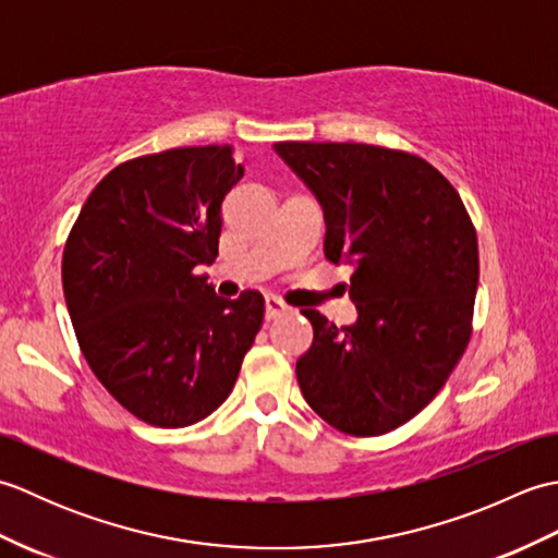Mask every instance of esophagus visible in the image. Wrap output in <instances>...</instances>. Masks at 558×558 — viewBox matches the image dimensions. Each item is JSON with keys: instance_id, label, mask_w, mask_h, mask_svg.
Instances as JSON below:
<instances>
[{"instance_id": "34e87169", "label": "esophagus", "mask_w": 558, "mask_h": 558, "mask_svg": "<svg viewBox=\"0 0 558 558\" xmlns=\"http://www.w3.org/2000/svg\"><path fill=\"white\" fill-rule=\"evenodd\" d=\"M286 312H290V306L286 304V302H280L278 298H266V318H278V316H282Z\"/></svg>"}]
</instances>
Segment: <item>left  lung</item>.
<instances>
[{
  "label": "left lung",
  "instance_id": "1",
  "mask_svg": "<svg viewBox=\"0 0 558 558\" xmlns=\"http://www.w3.org/2000/svg\"><path fill=\"white\" fill-rule=\"evenodd\" d=\"M324 208V254L354 266L357 322L302 310L314 342L298 360L310 408L350 436H381L422 412L472 333L477 232L434 165L366 144L272 146Z\"/></svg>",
  "mask_w": 558,
  "mask_h": 558
}]
</instances>
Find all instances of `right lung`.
<instances>
[{
    "label": "right lung",
    "mask_w": 558,
    "mask_h": 558,
    "mask_svg": "<svg viewBox=\"0 0 558 558\" xmlns=\"http://www.w3.org/2000/svg\"><path fill=\"white\" fill-rule=\"evenodd\" d=\"M242 174L230 146L126 160L69 232L62 286L78 348L141 422L180 429L218 410L264 324L260 292L222 300L194 270L216 260L222 198Z\"/></svg>",
    "instance_id": "1"
}]
</instances>
